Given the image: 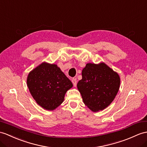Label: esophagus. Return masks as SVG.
<instances>
[{
	"label": "esophagus",
	"instance_id": "34e87169",
	"mask_svg": "<svg viewBox=\"0 0 147 147\" xmlns=\"http://www.w3.org/2000/svg\"><path fill=\"white\" fill-rule=\"evenodd\" d=\"M71 82H72V83H73V85H74V87H76V86H77V84L76 78H72V79H71Z\"/></svg>",
	"mask_w": 147,
	"mask_h": 147
}]
</instances>
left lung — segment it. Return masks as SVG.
<instances>
[{"label":"left lung","instance_id":"obj_1","mask_svg":"<svg viewBox=\"0 0 147 147\" xmlns=\"http://www.w3.org/2000/svg\"><path fill=\"white\" fill-rule=\"evenodd\" d=\"M82 76L77 88L85 105L95 112L107 108L119 92L120 84L119 74L102 62L87 63L82 70Z\"/></svg>","mask_w":147,"mask_h":147}]
</instances>
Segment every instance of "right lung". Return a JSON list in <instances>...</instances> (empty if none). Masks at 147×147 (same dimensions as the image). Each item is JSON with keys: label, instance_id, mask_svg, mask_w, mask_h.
<instances>
[{"label": "right lung", "instance_id": "add662e5", "mask_svg": "<svg viewBox=\"0 0 147 147\" xmlns=\"http://www.w3.org/2000/svg\"><path fill=\"white\" fill-rule=\"evenodd\" d=\"M27 87L38 105L53 110L63 102L71 82L55 64L43 62L28 74Z\"/></svg>", "mask_w": 147, "mask_h": 147}]
</instances>
